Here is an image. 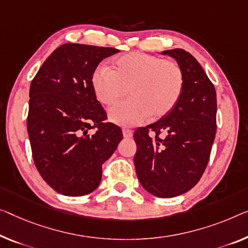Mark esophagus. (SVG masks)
Masks as SVG:
<instances>
[{
  "label": "esophagus",
  "mask_w": 248,
  "mask_h": 248,
  "mask_svg": "<svg viewBox=\"0 0 248 248\" xmlns=\"http://www.w3.org/2000/svg\"><path fill=\"white\" fill-rule=\"evenodd\" d=\"M123 135H124V138H131V137H132V131L130 130V129H124Z\"/></svg>",
  "instance_id": "34e87169"
}]
</instances>
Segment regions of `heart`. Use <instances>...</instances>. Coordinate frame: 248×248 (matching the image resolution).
<instances>
[{"instance_id": "1", "label": "heart", "mask_w": 248, "mask_h": 248, "mask_svg": "<svg viewBox=\"0 0 248 248\" xmlns=\"http://www.w3.org/2000/svg\"><path fill=\"white\" fill-rule=\"evenodd\" d=\"M99 102L112 106L124 97L130 99L109 110V119L120 125H136L148 116L158 119L166 116L182 97L185 76L173 60L142 52H131L118 58L112 69L99 66L91 78Z\"/></svg>"}]
</instances>
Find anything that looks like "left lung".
Here are the masks:
<instances>
[{"instance_id":"8db88e82","label":"left lung","mask_w":248,"mask_h":248,"mask_svg":"<svg viewBox=\"0 0 248 248\" xmlns=\"http://www.w3.org/2000/svg\"><path fill=\"white\" fill-rule=\"evenodd\" d=\"M182 66L185 84L179 101L160 120L137 129L135 167L151 195L170 198L191 189L208 164L216 135V91L202 65L183 49L167 50ZM156 134L155 140L149 131ZM164 132L161 140L159 135Z\"/></svg>"}]
</instances>
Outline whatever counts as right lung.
<instances>
[{"instance_id":"add662e5","label":"right lung","mask_w":248,"mask_h":248,"mask_svg":"<svg viewBox=\"0 0 248 248\" xmlns=\"http://www.w3.org/2000/svg\"><path fill=\"white\" fill-rule=\"evenodd\" d=\"M117 52L114 47L62 44L30 86L27 125L32 157L42 178L59 194L92 193L101 182L102 164L123 140L121 129L106 123L91 84L98 64Z\"/></svg>"}]
</instances>
